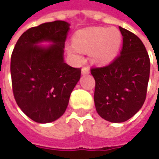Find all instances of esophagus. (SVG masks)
I'll use <instances>...</instances> for the list:
<instances>
[{
    "instance_id": "esophagus-1",
    "label": "esophagus",
    "mask_w": 159,
    "mask_h": 159,
    "mask_svg": "<svg viewBox=\"0 0 159 159\" xmlns=\"http://www.w3.org/2000/svg\"><path fill=\"white\" fill-rule=\"evenodd\" d=\"M81 73H82L83 75H85V74H89V73H90V69H89V67L85 66V67H83L82 70H81Z\"/></svg>"
}]
</instances>
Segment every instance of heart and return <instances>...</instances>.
Here are the masks:
<instances>
[{
    "label": "heart",
    "instance_id": "heart-1",
    "mask_svg": "<svg viewBox=\"0 0 159 159\" xmlns=\"http://www.w3.org/2000/svg\"><path fill=\"white\" fill-rule=\"evenodd\" d=\"M74 46L69 52L79 57V50L92 52L95 63L107 64L112 62L119 52L122 35L116 28L93 27L83 30L73 36Z\"/></svg>",
    "mask_w": 159,
    "mask_h": 159
}]
</instances>
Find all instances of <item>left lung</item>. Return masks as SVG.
I'll list each match as a JSON object with an SVG mask.
<instances>
[{"mask_svg":"<svg viewBox=\"0 0 159 159\" xmlns=\"http://www.w3.org/2000/svg\"><path fill=\"white\" fill-rule=\"evenodd\" d=\"M119 30L123 36L120 56L108 66L91 70L96 111L112 123L125 122L140 111L150 78V57L143 43L126 29Z\"/></svg>","mask_w":159,"mask_h":159,"instance_id":"1","label":"left lung"}]
</instances>
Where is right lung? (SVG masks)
I'll use <instances>...</instances> for the list:
<instances>
[{
  "label": "right lung",
  "mask_w": 159,
  "mask_h": 159,
  "mask_svg": "<svg viewBox=\"0 0 159 159\" xmlns=\"http://www.w3.org/2000/svg\"><path fill=\"white\" fill-rule=\"evenodd\" d=\"M70 29L65 21L49 22L28 29L11 55L12 89L17 105L40 124L58 119L68 106L81 70L64 62V41ZM49 42L44 46L40 44Z\"/></svg>",
  "instance_id": "1"
}]
</instances>
